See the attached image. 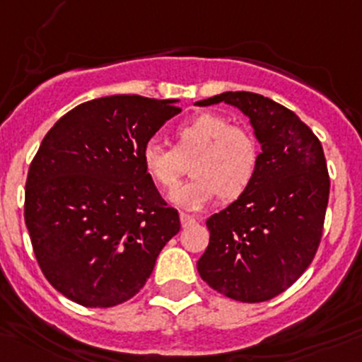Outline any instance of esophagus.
<instances>
[{
  "label": "esophagus",
  "instance_id": "34e87169",
  "mask_svg": "<svg viewBox=\"0 0 362 362\" xmlns=\"http://www.w3.org/2000/svg\"><path fill=\"white\" fill-rule=\"evenodd\" d=\"M179 220H181V226L183 227H190L197 222V220H195V216L187 215V213H181V215H179Z\"/></svg>",
  "mask_w": 362,
  "mask_h": 362
}]
</instances>
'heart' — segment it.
Masks as SVG:
<instances>
[{"label": "heart", "instance_id": "obj_1", "mask_svg": "<svg viewBox=\"0 0 362 362\" xmlns=\"http://www.w3.org/2000/svg\"><path fill=\"white\" fill-rule=\"evenodd\" d=\"M174 147L146 144L140 160L158 188L170 190L185 174L188 161L192 179L170 194L183 209H202L220 195L233 202L247 194L259 167V142L249 127L235 126L218 113H201L181 122L172 133Z\"/></svg>", "mask_w": 362, "mask_h": 362}]
</instances>
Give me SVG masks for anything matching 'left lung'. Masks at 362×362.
<instances>
[{
  "instance_id": "8db88e82",
  "label": "left lung",
  "mask_w": 362,
  "mask_h": 362,
  "mask_svg": "<svg viewBox=\"0 0 362 362\" xmlns=\"http://www.w3.org/2000/svg\"><path fill=\"white\" fill-rule=\"evenodd\" d=\"M226 103L249 117L261 144L254 183L209 216V245L197 270L213 290L240 302H264L311 264L329 202L320 140L286 106L252 92H223L197 106Z\"/></svg>"
}]
</instances>
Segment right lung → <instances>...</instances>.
<instances>
[{"label": "right lung", "mask_w": 362, "mask_h": 362, "mask_svg": "<svg viewBox=\"0 0 362 362\" xmlns=\"http://www.w3.org/2000/svg\"><path fill=\"white\" fill-rule=\"evenodd\" d=\"M177 99L108 95L65 113L28 170L24 222L51 286L85 308L135 297L181 229L142 167Z\"/></svg>", "instance_id": "1"}]
</instances>
